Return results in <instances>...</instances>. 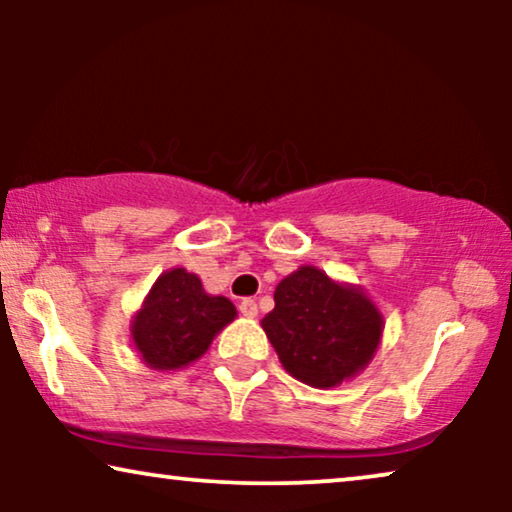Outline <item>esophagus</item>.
Here are the masks:
<instances>
[{"label": "esophagus", "instance_id": "34e87169", "mask_svg": "<svg viewBox=\"0 0 512 512\" xmlns=\"http://www.w3.org/2000/svg\"><path fill=\"white\" fill-rule=\"evenodd\" d=\"M240 312L244 314V317H251V319H254L256 314H258V305H256V300L244 298L242 303H240Z\"/></svg>", "mask_w": 512, "mask_h": 512}]
</instances>
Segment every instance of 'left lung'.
<instances>
[{"label": "left lung", "mask_w": 512, "mask_h": 512, "mask_svg": "<svg viewBox=\"0 0 512 512\" xmlns=\"http://www.w3.org/2000/svg\"><path fill=\"white\" fill-rule=\"evenodd\" d=\"M261 326L286 373L314 389H331L368 368L384 317L361 286L300 265L277 284L275 310Z\"/></svg>", "instance_id": "1"}]
</instances>
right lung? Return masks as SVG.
<instances>
[{"label":"right lung","instance_id":"add662e5","mask_svg":"<svg viewBox=\"0 0 512 512\" xmlns=\"http://www.w3.org/2000/svg\"><path fill=\"white\" fill-rule=\"evenodd\" d=\"M235 317L226 296H212L198 275L172 268L153 282L132 317V345L151 370H179L198 361Z\"/></svg>","mask_w":512,"mask_h":512}]
</instances>
